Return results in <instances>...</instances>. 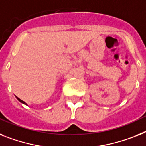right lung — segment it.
<instances>
[{"label":"right lung","instance_id":"1","mask_svg":"<svg viewBox=\"0 0 146 146\" xmlns=\"http://www.w3.org/2000/svg\"><path fill=\"white\" fill-rule=\"evenodd\" d=\"M17 99L19 100V102H21V103H23V104H26V105H27V104L25 103V102H24V101H22V100L20 99V98H17Z\"/></svg>","mask_w":146,"mask_h":146}]
</instances>
